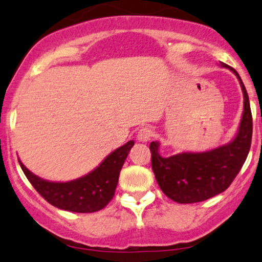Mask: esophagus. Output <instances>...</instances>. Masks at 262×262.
I'll use <instances>...</instances> for the list:
<instances>
[{
  "instance_id": "esophagus-1",
  "label": "esophagus",
  "mask_w": 262,
  "mask_h": 262,
  "mask_svg": "<svg viewBox=\"0 0 262 262\" xmlns=\"http://www.w3.org/2000/svg\"><path fill=\"white\" fill-rule=\"evenodd\" d=\"M152 138V130L147 127L141 128L138 133V140L140 142H147Z\"/></svg>"
}]
</instances>
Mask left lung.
I'll list each match as a JSON object with an SVG mask.
<instances>
[{"label":"left lung","mask_w":262,"mask_h":262,"mask_svg":"<svg viewBox=\"0 0 262 262\" xmlns=\"http://www.w3.org/2000/svg\"><path fill=\"white\" fill-rule=\"evenodd\" d=\"M238 79L243 92V114L236 137L229 144L206 152H182L164 158L159 142L152 141V170L163 193L179 204H194L228 189L248 156L253 134V118L248 93L238 73L222 63Z\"/></svg>","instance_id":"obj_1"}]
</instances>
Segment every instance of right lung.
<instances>
[{
	"mask_svg": "<svg viewBox=\"0 0 262 262\" xmlns=\"http://www.w3.org/2000/svg\"><path fill=\"white\" fill-rule=\"evenodd\" d=\"M133 146V140L128 141L111 152L95 170L68 182L43 180L31 172L20 159L19 164L34 189L52 206L76 213H92L105 207L114 198L120 171Z\"/></svg>",
	"mask_w": 262,
	"mask_h": 262,
	"instance_id": "right-lung-1",
	"label": "right lung"
}]
</instances>
